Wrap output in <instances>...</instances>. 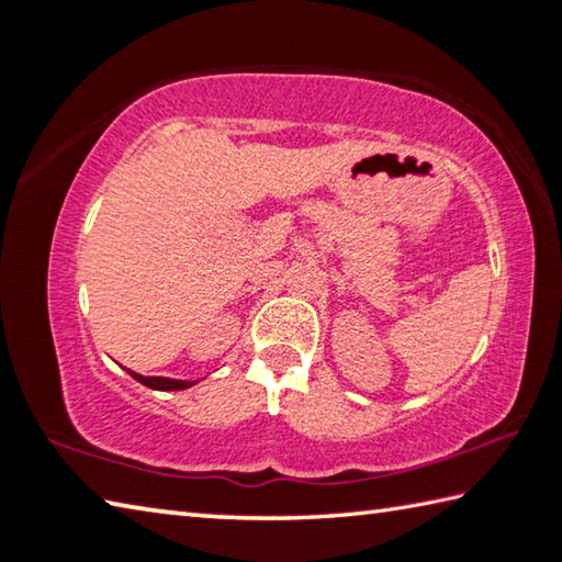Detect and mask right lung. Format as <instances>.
Returning a JSON list of instances; mask_svg holds the SVG:
<instances>
[{
    "instance_id": "1",
    "label": "right lung",
    "mask_w": 562,
    "mask_h": 562,
    "mask_svg": "<svg viewBox=\"0 0 562 562\" xmlns=\"http://www.w3.org/2000/svg\"><path fill=\"white\" fill-rule=\"evenodd\" d=\"M130 375L142 385L151 387V391H183V387L196 385V381H177V379H165V375H139L135 371H130Z\"/></svg>"
}]
</instances>
